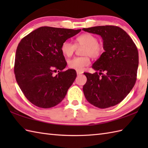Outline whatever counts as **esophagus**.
Returning a JSON list of instances; mask_svg holds the SVG:
<instances>
[{
    "mask_svg": "<svg viewBox=\"0 0 148 148\" xmlns=\"http://www.w3.org/2000/svg\"><path fill=\"white\" fill-rule=\"evenodd\" d=\"M83 73V72H81V71H77V75H81V74H82Z\"/></svg>",
    "mask_w": 148,
    "mask_h": 148,
    "instance_id": "1",
    "label": "esophagus"
}]
</instances>
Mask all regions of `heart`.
I'll return each instance as SVG.
<instances>
[{
	"label": "heart",
	"mask_w": 148,
	"mask_h": 148,
	"mask_svg": "<svg viewBox=\"0 0 148 148\" xmlns=\"http://www.w3.org/2000/svg\"><path fill=\"white\" fill-rule=\"evenodd\" d=\"M76 46H84L83 50V55L84 56L69 60L68 66L77 71H83L84 67L90 64L89 56L93 58H97L101 55L103 51V46L99 43L98 38L91 34H84L77 37L76 45L69 40H65L62 43L61 51L64 56L69 57L73 55Z\"/></svg>",
	"instance_id": "obj_1"
}]
</instances>
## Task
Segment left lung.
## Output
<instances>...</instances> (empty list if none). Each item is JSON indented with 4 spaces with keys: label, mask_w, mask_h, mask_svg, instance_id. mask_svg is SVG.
<instances>
[{
    "label": "left lung",
    "mask_w": 148,
    "mask_h": 148,
    "mask_svg": "<svg viewBox=\"0 0 148 148\" xmlns=\"http://www.w3.org/2000/svg\"><path fill=\"white\" fill-rule=\"evenodd\" d=\"M83 30L101 36L105 51L92 65L99 73L84 72L87 78L83 88L84 95L91 104L100 109L117 105L136 82L139 65L137 47L128 34L118 27L97 26Z\"/></svg>",
    "instance_id": "left-lung-1"
}]
</instances>
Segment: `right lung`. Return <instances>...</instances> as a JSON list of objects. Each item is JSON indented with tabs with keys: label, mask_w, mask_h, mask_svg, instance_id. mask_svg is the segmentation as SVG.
<instances>
[{
	"label": "right lung",
	"mask_w": 148,
	"mask_h": 148,
	"mask_svg": "<svg viewBox=\"0 0 148 148\" xmlns=\"http://www.w3.org/2000/svg\"><path fill=\"white\" fill-rule=\"evenodd\" d=\"M81 30L41 27L18 44L14 68L16 80L34 105L50 108L65 98L77 74L74 69L63 71L67 62L61 46ZM57 70L59 73L54 76L53 72Z\"/></svg>",
	"instance_id": "right-lung-1"
}]
</instances>
